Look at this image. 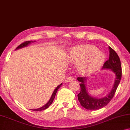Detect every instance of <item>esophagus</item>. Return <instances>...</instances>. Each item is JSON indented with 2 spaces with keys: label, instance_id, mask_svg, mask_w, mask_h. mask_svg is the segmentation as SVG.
<instances>
[{
  "label": "esophagus",
  "instance_id": "1",
  "mask_svg": "<svg viewBox=\"0 0 130 130\" xmlns=\"http://www.w3.org/2000/svg\"><path fill=\"white\" fill-rule=\"evenodd\" d=\"M73 80V78L72 77H67V78H66V79H65V82H66V83H68V82H71L72 80Z\"/></svg>",
  "mask_w": 130,
  "mask_h": 130
}]
</instances>
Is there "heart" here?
Returning a JSON list of instances; mask_svg holds the SVG:
<instances>
[{"label":"heart","instance_id":"heart-1","mask_svg":"<svg viewBox=\"0 0 130 130\" xmlns=\"http://www.w3.org/2000/svg\"><path fill=\"white\" fill-rule=\"evenodd\" d=\"M71 59L77 63L78 70L82 73H88L96 70L103 63V54L92 45H79L70 51Z\"/></svg>","mask_w":130,"mask_h":130}]
</instances>
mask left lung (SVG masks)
I'll return each mask as SVG.
<instances>
[{
  "mask_svg": "<svg viewBox=\"0 0 130 130\" xmlns=\"http://www.w3.org/2000/svg\"><path fill=\"white\" fill-rule=\"evenodd\" d=\"M109 50V58L104 63L103 68L110 69L113 71L116 75V80L112 90L107 96L102 99H97L90 96L88 94L85 86V81L86 79V77H77V80L80 82V84H79L80 86V92L77 94V98L81 106L87 110H98L107 105L115 96L117 87L120 82L122 75L120 59L115 50L110 46Z\"/></svg>",
  "mask_w": 130,
  "mask_h": 130,
  "instance_id": "obj_1",
  "label": "left lung"
}]
</instances>
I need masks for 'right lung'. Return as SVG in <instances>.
<instances>
[{"label":"right lung","instance_id":"right-lung-1","mask_svg":"<svg viewBox=\"0 0 130 130\" xmlns=\"http://www.w3.org/2000/svg\"><path fill=\"white\" fill-rule=\"evenodd\" d=\"M31 42H33L32 41H25L24 42H23V43H22L20 44V45H19L16 48V49H19V48H23L24 47V46H26L27 45H28L29 44L31 43ZM62 85V84H60L59 86H58L57 88H56V89H55V90L54 91L53 93V94H52V96L51 97V99H50L49 101H48V102L46 103V104H45L44 106H42V107H40L39 108H37V109H32V111H42V110H44L46 109V108H47L48 107H49V106L51 105V104H52V103H53V100L54 99V98H55V94L56 93H57V91L58 90V89L60 88V87Z\"/></svg>","mask_w":130,"mask_h":130}]
</instances>
